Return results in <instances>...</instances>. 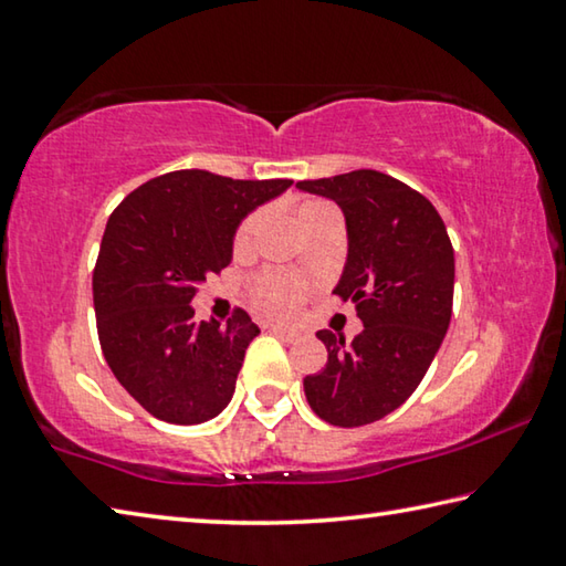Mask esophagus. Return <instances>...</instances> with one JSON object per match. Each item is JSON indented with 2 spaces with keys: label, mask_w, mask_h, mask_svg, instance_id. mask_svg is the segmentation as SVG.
I'll return each mask as SVG.
<instances>
[{
  "label": "esophagus",
  "mask_w": 566,
  "mask_h": 566,
  "mask_svg": "<svg viewBox=\"0 0 566 566\" xmlns=\"http://www.w3.org/2000/svg\"><path fill=\"white\" fill-rule=\"evenodd\" d=\"M270 332L276 334V337L284 339V342H296V339H300V332H294L290 327H282V324H270Z\"/></svg>",
  "instance_id": "obj_1"
}]
</instances>
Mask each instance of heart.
<instances>
[{
  "instance_id": "b5f03b06",
  "label": "heart",
  "mask_w": 566,
  "mask_h": 566,
  "mask_svg": "<svg viewBox=\"0 0 566 566\" xmlns=\"http://www.w3.org/2000/svg\"><path fill=\"white\" fill-rule=\"evenodd\" d=\"M332 205L322 202V199H304L300 205V219L312 217L314 212H322V209ZM262 209H256V212H249L242 222L237 224L232 239V247L237 252H244V249L252 244L256 229L262 224ZM252 300L260 310L270 314H292L304 300V282L290 274H260L252 280Z\"/></svg>"
}]
</instances>
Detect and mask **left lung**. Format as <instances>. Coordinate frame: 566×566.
Masks as SVG:
<instances>
[{"label":"left lung","instance_id":"obj_1","mask_svg":"<svg viewBox=\"0 0 566 566\" xmlns=\"http://www.w3.org/2000/svg\"><path fill=\"white\" fill-rule=\"evenodd\" d=\"M296 187L342 207L349 256L334 294L352 302L364 324L352 344L317 332L327 364L304 377V395L334 427L371 424L405 405L444 339L454 249L434 205L381 171L302 179Z\"/></svg>","mask_w":566,"mask_h":566}]
</instances>
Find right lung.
Wrapping results in <instances>:
<instances>
[{
	"label": "right lung",
	"instance_id": "1",
	"mask_svg": "<svg viewBox=\"0 0 566 566\" xmlns=\"http://www.w3.org/2000/svg\"><path fill=\"white\" fill-rule=\"evenodd\" d=\"M292 179H232L179 169L129 191L109 214L92 274L102 354L151 417L202 424L234 395L260 327L244 310L227 324L195 322L189 302L232 262L247 212Z\"/></svg>",
	"mask_w": 566,
	"mask_h": 566
}]
</instances>
